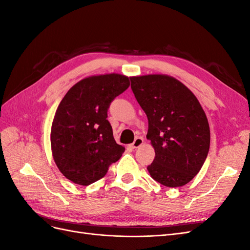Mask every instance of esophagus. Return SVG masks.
Returning a JSON list of instances; mask_svg holds the SVG:
<instances>
[{"label": "esophagus", "mask_w": 250, "mask_h": 250, "mask_svg": "<svg viewBox=\"0 0 250 250\" xmlns=\"http://www.w3.org/2000/svg\"><path fill=\"white\" fill-rule=\"evenodd\" d=\"M144 143V140H143V138H137L134 140V142L131 144L130 145V147L132 148V149H134V148H139L142 144Z\"/></svg>", "instance_id": "34e87169"}]
</instances>
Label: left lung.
Returning <instances> with one entry per match:
<instances>
[{
	"instance_id": "1",
	"label": "left lung",
	"mask_w": 250,
	"mask_h": 250,
	"mask_svg": "<svg viewBox=\"0 0 250 250\" xmlns=\"http://www.w3.org/2000/svg\"><path fill=\"white\" fill-rule=\"evenodd\" d=\"M135 99L148 118L147 139L155 150L147 170L168 188L187 185L200 171L209 150L206 112L195 95L167 75L131 77Z\"/></svg>"
}]
</instances>
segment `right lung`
Wrapping results in <instances>:
<instances>
[{
  "label": "right lung",
  "instance_id": "right-lung-1",
  "mask_svg": "<svg viewBox=\"0 0 250 250\" xmlns=\"http://www.w3.org/2000/svg\"><path fill=\"white\" fill-rule=\"evenodd\" d=\"M129 87L120 74L92 76L76 83L59 103L51 128L53 158L73 183L88 186L101 179L125 148L113 139L107 110Z\"/></svg>",
  "mask_w": 250,
  "mask_h": 250
}]
</instances>
